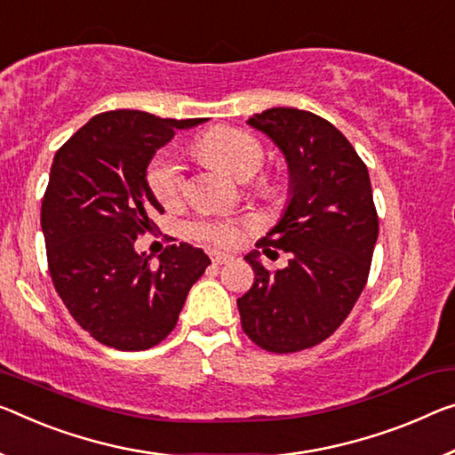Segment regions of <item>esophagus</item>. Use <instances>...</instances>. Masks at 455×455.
I'll return each mask as SVG.
<instances>
[{
    "label": "esophagus",
    "instance_id": "34e87169",
    "mask_svg": "<svg viewBox=\"0 0 455 455\" xmlns=\"http://www.w3.org/2000/svg\"><path fill=\"white\" fill-rule=\"evenodd\" d=\"M212 260H213V264H229V262H234V256L221 254V251H212Z\"/></svg>",
    "mask_w": 455,
    "mask_h": 455
}]
</instances>
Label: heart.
Returning a JSON list of instances; mask_svg holds the SVG:
<instances>
[{"label":"heart","mask_w":455,"mask_h":455,"mask_svg":"<svg viewBox=\"0 0 455 455\" xmlns=\"http://www.w3.org/2000/svg\"><path fill=\"white\" fill-rule=\"evenodd\" d=\"M199 156L207 164L232 174L234 179H250L264 163V148L254 136L234 128H215L197 142ZM185 166L164 150L152 160L148 169V185L155 197L166 207L177 205L185 191ZM191 234L201 242L215 246H235L242 240V226L232 220H199L191 226Z\"/></svg>","instance_id":"1"}]
</instances>
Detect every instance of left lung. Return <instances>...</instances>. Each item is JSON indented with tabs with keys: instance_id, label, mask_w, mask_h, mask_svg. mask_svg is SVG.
<instances>
[{
	"instance_id": "8db88e82",
	"label": "left lung",
	"mask_w": 455,
	"mask_h": 455,
	"mask_svg": "<svg viewBox=\"0 0 455 455\" xmlns=\"http://www.w3.org/2000/svg\"><path fill=\"white\" fill-rule=\"evenodd\" d=\"M248 125L267 134L289 166V204L256 243L268 258L289 251V264L270 272L243 256L254 284L237 299L242 330L268 352L317 346L344 323L364 291L376 237L370 174L347 138L323 117L295 108L254 114Z\"/></svg>"
}]
</instances>
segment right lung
<instances>
[{
	"label": "right lung",
	"mask_w": 455,
	"mask_h": 455,
	"mask_svg": "<svg viewBox=\"0 0 455 455\" xmlns=\"http://www.w3.org/2000/svg\"><path fill=\"white\" fill-rule=\"evenodd\" d=\"M204 122L106 111L54 156L40 215L48 270L73 319L103 346L138 352L160 344L212 264L185 242L166 248L158 267L134 248L152 215L164 212L146 179L152 156L174 132Z\"/></svg>",
	"instance_id": "1"
}]
</instances>
